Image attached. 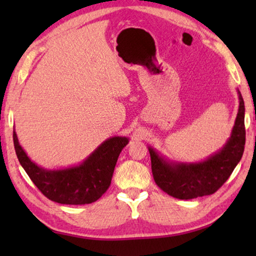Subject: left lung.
Here are the masks:
<instances>
[{"label":"left lung","mask_w":256,"mask_h":256,"mask_svg":"<svg viewBox=\"0 0 256 256\" xmlns=\"http://www.w3.org/2000/svg\"><path fill=\"white\" fill-rule=\"evenodd\" d=\"M238 92L240 107L232 136L222 150L198 162H172L149 146L156 184L180 200H190L216 192L242 159L245 146V106Z\"/></svg>","instance_id":"1"}]
</instances>
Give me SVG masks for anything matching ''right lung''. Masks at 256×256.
<instances>
[{
    "label": "right lung",
    "mask_w": 256,
    "mask_h": 256,
    "mask_svg": "<svg viewBox=\"0 0 256 256\" xmlns=\"http://www.w3.org/2000/svg\"><path fill=\"white\" fill-rule=\"evenodd\" d=\"M16 157L38 190L60 204H89L97 201L110 188L115 164L128 138L112 136L98 146L79 166L48 170L30 160L14 131Z\"/></svg>",
    "instance_id": "add662e5"
}]
</instances>
